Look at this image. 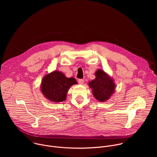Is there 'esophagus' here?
Masks as SVG:
<instances>
[{
  "label": "esophagus",
  "instance_id": "esophagus-1",
  "mask_svg": "<svg viewBox=\"0 0 157 157\" xmlns=\"http://www.w3.org/2000/svg\"><path fill=\"white\" fill-rule=\"evenodd\" d=\"M78 83L79 84H83L84 83V79H80L78 80Z\"/></svg>",
  "mask_w": 157,
  "mask_h": 157
}]
</instances>
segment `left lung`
<instances>
[{"mask_svg": "<svg viewBox=\"0 0 157 157\" xmlns=\"http://www.w3.org/2000/svg\"><path fill=\"white\" fill-rule=\"evenodd\" d=\"M96 78L89 81V86L92 89L94 97L100 102L109 100L115 92L114 79L104 70L99 69L95 73Z\"/></svg>", "mask_w": 157, "mask_h": 157, "instance_id": "left-lung-1", "label": "left lung"}]
</instances>
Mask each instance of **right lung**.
<instances>
[{"label": "right lung", "instance_id": "1", "mask_svg": "<svg viewBox=\"0 0 157 157\" xmlns=\"http://www.w3.org/2000/svg\"><path fill=\"white\" fill-rule=\"evenodd\" d=\"M76 84L74 78H67L62 72L55 70L43 78L40 89L47 99L58 103L66 100L69 89Z\"/></svg>", "mask_w": 157, "mask_h": 157}]
</instances>
